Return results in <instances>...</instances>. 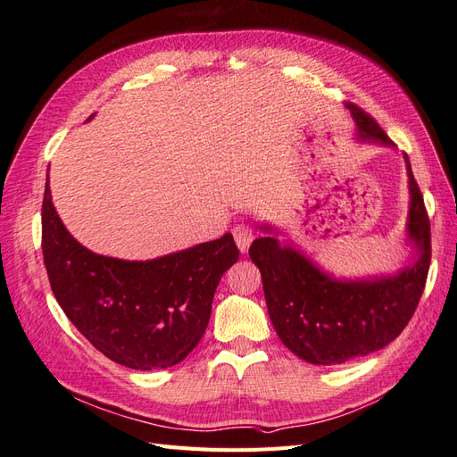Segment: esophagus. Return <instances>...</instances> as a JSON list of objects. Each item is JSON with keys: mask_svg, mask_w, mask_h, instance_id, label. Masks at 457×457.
<instances>
[{"mask_svg": "<svg viewBox=\"0 0 457 457\" xmlns=\"http://www.w3.org/2000/svg\"><path fill=\"white\" fill-rule=\"evenodd\" d=\"M232 237H234V242H237V245H238V250L242 253H245L247 247H250V244L253 242L255 234H253V228L250 225L240 223V225L232 228Z\"/></svg>", "mask_w": 457, "mask_h": 457, "instance_id": "obj_1", "label": "esophagus"}]
</instances>
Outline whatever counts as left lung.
I'll return each mask as SVG.
<instances>
[{
  "mask_svg": "<svg viewBox=\"0 0 457 457\" xmlns=\"http://www.w3.org/2000/svg\"><path fill=\"white\" fill-rule=\"evenodd\" d=\"M347 108L361 139L393 145L364 108L354 103H347ZM404 158L411 195L408 232L421 253L413 267L391 278L341 282L270 237L250 245L276 334L303 361L331 366L379 351L403 334L416 312L431 262V223L410 160Z\"/></svg>",
  "mask_w": 457,
  "mask_h": 457,
  "instance_id": "1",
  "label": "left lung"
}]
</instances>
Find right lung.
Returning <instances> with one entry per match:
<instances>
[{"label": "right lung", "mask_w": 457, "mask_h": 457, "mask_svg": "<svg viewBox=\"0 0 457 457\" xmlns=\"http://www.w3.org/2000/svg\"><path fill=\"white\" fill-rule=\"evenodd\" d=\"M41 250L61 309L96 351L133 370L181 362L210 322L220 276L238 261L232 234L154 261L96 255L41 204Z\"/></svg>", "instance_id": "1"}]
</instances>
